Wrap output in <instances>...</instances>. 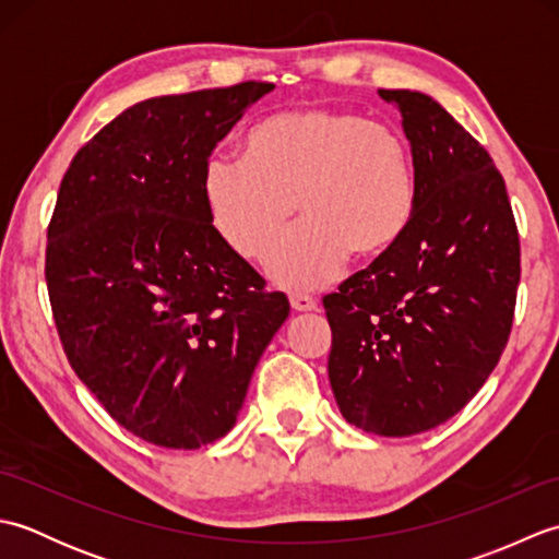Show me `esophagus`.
Returning <instances> with one entry per match:
<instances>
[{
    "label": "esophagus",
    "mask_w": 559,
    "mask_h": 559,
    "mask_svg": "<svg viewBox=\"0 0 559 559\" xmlns=\"http://www.w3.org/2000/svg\"><path fill=\"white\" fill-rule=\"evenodd\" d=\"M290 307L295 312H314L317 300H312L310 295H290Z\"/></svg>",
    "instance_id": "esophagus-1"
}]
</instances>
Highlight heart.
<instances>
[{"mask_svg": "<svg viewBox=\"0 0 559 559\" xmlns=\"http://www.w3.org/2000/svg\"><path fill=\"white\" fill-rule=\"evenodd\" d=\"M213 228L245 259H261L298 211L300 228L271 249L266 271L288 290H314L348 254H389L408 233L418 177L406 139L358 112L302 108L266 117L245 158L213 156L201 180Z\"/></svg>", "mask_w": 559, "mask_h": 559, "instance_id": "1", "label": "heart"}]
</instances>
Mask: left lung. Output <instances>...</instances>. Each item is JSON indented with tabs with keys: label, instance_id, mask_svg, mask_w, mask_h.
I'll return each instance as SVG.
<instances>
[{
	"label": "left lung",
	"instance_id": "8db88e82",
	"mask_svg": "<svg viewBox=\"0 0 559 559\" xmlns=\"http://www.w3.org/2000/svg\"><path fill=\"white\" fill-rule=\"evenodd\" d=\"M379 96L403 117L418 206L389 254L324 298L329 382L350 425L411 437L456 415L500 362L521 252L490 153L425 93Z\"/></svg>",
	"mask_w": 559,
	"mask_h": 559
}]
</instances>
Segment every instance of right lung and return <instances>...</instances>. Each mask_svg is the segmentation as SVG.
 Instances as JSON below:
<instances>
[{
	"label": "right lung",
	"instance_id": "right-lung-1",
	"mask_svg": "<svg viewBox=\"0 0 559 559\" xmlns=\"http://www.w3.org/2000/svg\"><path fill=\"white\" fill-rule=\"evenodd\" d=\"M273 83L141 100L59 185L45 281L69 365L129 432L199 449L233 430L290 314L225 245L201 192L211 151Z\"/></svg>",
	"mask_w": 559,
	"mask_h": 559
}]
</instances>
